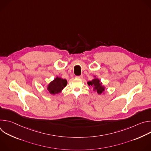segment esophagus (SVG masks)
<instances>
[{
    "label": "esophagus",
    "mask_w": 151,
    "mask_h": 151,
    "mask_svg": "<svg viewBox=\"0 0 151 151\" xmlns=\"http://www.w3.org/2000/svg\"><path fill=\"white\" fill-rule=\"evenodd\" d=\"M76 78H78V79H82L83 78V75H80V76H76Z\"/></svg>",
    "instance_id": "1"
}]
</instances>
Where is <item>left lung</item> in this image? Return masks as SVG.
Here are the masks:
<instances>
[{
  "label": "left lung",
  "mask_w": 151,
  "mask_h": 151,
  "mask_svg": "<svg viewBox=\"0 0 151 151\" xmlns=\"http://www.w3.org/2000/svg\"><path fill=\"white\" fill-rule=\"evenodd\" d=\"M88 85H91L93 87V90L97 91L99 94H100L104 90V87L101 85V83L100 82V80L98 79H94L93 80L88 82Z\"/></svg>",
  "instance_id": "1"
}]
</instances>
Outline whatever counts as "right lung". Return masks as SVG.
I'll list each match as a JSON object with an SVG mask.
<instances>
[{
  "label": "right lung",
  "mask_w": 151,
  "mask_h": 151,
  "mask_svg": "<svg viewBox=\"0 0 151 151\" xmlns=\"http://www.w3.org/2000/svg\"><path fill=\"white\" fill-rule=\"evenodd\" d=\"M68 82L65 79L56 78L48 85V92L53 95L58 94L61 91L64 87H65Z\"/></svg>",
  "instance_id": "add662e5"
}]
</instances>
